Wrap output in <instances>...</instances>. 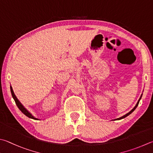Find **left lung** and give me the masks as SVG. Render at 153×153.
<instances>
[{
	"label": "left lung",
	"instance_id": "obj_1",
	"mask_svg": "<svg viewBox=\"0 0 153 153\" xmlns=\"http://www.w3.org/2000/svg\"><path fill=\"white\" fill-rule=\"evenodd\" d=\"M141 97H142V95H141V96H140V98H139V100H138V102H137V104H136V105H135V106L134 107V108H133V109L132 110H130V112H128V113H127L126 114H125V115H124L123 116H122V117H120V118H117V119H115V120H121V119H123V118H124L125 117H126V116H128V115H130V114H131L132 112H133V111H134L135 109H136V108H137V107L138 106V103H139V102H140V99H141Z\"/></svg>",
	"mask_w": 153,
	"mask_h": 153
}]
</instances>
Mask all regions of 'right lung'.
<instances>
[{
	"instance_id": "right-lung-1",
	"label": "right lung",
	"mask_w": 153,
	"mask_h": 153,
	"mask_svg": "<svg viewBox=\"0 0 153 153\" xmlns=\"http://www.w3.org/2000/svg\"><path fill=\"white\" fill-rule=\"evenodd\" d=\"M10 91H11V94H12V96L13 98L14 99V100H15V103L16 104V105H17V107L19 108V110H20L22 112H23L25 115L27 116V117H29L30 118H32V119H34V120H39L38 118H35L34 116H33L31 114H30L28 110H27L25 108L23 105L21 104V103L19 101V100L17 99V98H16V96L15 95V94H14V91L13 90V88L12 87L10 86Z\"/></svg>"
}]
</instances>
